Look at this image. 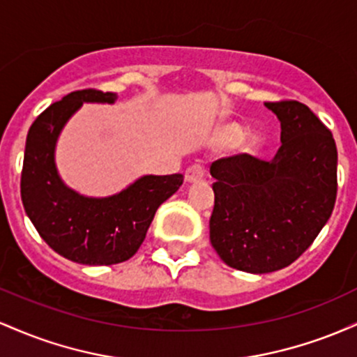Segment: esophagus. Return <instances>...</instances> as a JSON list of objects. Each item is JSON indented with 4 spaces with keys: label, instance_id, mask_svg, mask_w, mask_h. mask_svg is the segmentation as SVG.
Segmentation results:
<instances>
[{
    "label": "esophagus",
    "instance_id": "34e87169",
    "mask_svg": "<svg viewBox=\"0 0 357 357\" xmlns=\"http://www.w3.org/2000/svg\"><path fill=\"white\" fill-rule=\"evenodd\" d=\"M204 174H206V169H204V166L202 165H192L186 169V181H199V179L204 178Z\"/></svg>",
    "mask_w": 357,
    "mask_h": 357
}]
</instances>
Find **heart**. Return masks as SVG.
<instances>
[{"mask_svg": "<svg viewBox=\"0 0 357 357\" xmlns=\"http://www.w3.org/2000/svg\"><path fill=\"white\" fill-rule=\"evenodd\" d=\"M236 134H238V129H231L230 130V137H235Z\"/></svg>", "mask_w": 357, "mask_h": 357, "instance_id": "1", "label": "heart"}]
</instances>
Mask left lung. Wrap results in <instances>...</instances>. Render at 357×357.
<instances>
[{
  "instance_id": "left-lung-1",
  "label": "left lung",
  "mask_w": 357,
  "mask_h": 357,
  "mask_svg": "<svg viewBox=\"0 0 357 357\" xmlns=\"http://www.w3.org/2000/svg\"><path fill=\"white\" fill-rule=\"evenodd\" d=\"M282 126L270 161L236 154L215 161L210 241L228 267L268 273L296 261L331 218L337 195L333 132L297 100L265 102Z\"/></svg>"
}]
</instances>
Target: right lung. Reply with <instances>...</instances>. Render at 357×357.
I'll return each mask as SVG.
<instances>
[{
	"instance_id": "right-lung-1",
	"label": "right lung",
	"mask_w": 357,
	"mask_h": 357,
	"mask_svg": "<svg viewBox=\"0 0 357 357\" xmlns=\"http://www.w3.org/2000/svg\"><path fill=\"white\" fill-rule=\"evenodd\" d=\"M116 97L96 89L70 92L45 109L26 136L20 183L24 211L48 247L77 264L129 260L144 241L155 210L184 179L183 174L144 176L109 198H85L61 183L53 161L61 127L84 102L112 104Z\"/></svg>"
}]
</instances>
